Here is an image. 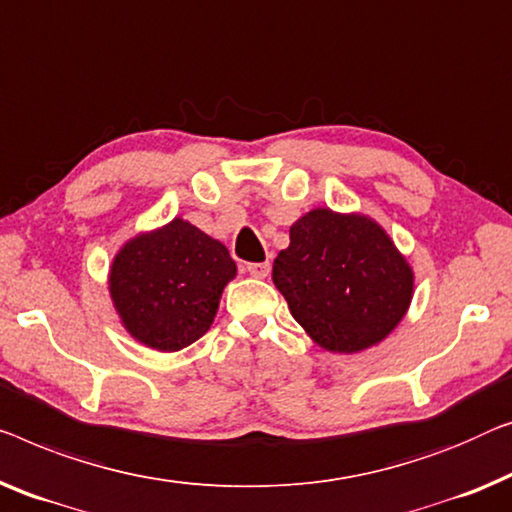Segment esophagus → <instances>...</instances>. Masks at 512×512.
I'll return each mask as SVG.
<instances>
[{
	"label": "esophagus",
	"mask_w": 512,
	"mask_h": 512,
	"mask_svg": "<svg viewBox=\"0 0 512 512\" xmlns=\"http://www.w3.org/2000/svg\"><path fill=\"white\" fill-rule=\"evenodd\" d=\"M247 272L254 274V277H258V279H263V277H268L270 263L268 261H265V263H247Z\"/></svg>",
	"instance_id": "esophagus-1"
}]
</instances>
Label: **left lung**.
Returning a JSON list of instances; mask_svg holds the SVG:
<instances>
[{
    "label": "left lung",
    "instance_id": "1",
    "mask_svg": "<svg viewBox=\"0 0 512 512\" xmlns=\"http://www.w3.org/2000/svg\"><path fill=\"white\" fill-rule=\"evenodd\" d=\"M272 281L295 321L332 353L383 342L413 298V270L390 235L365 214L316 207L291 226Z\"/></svg>",
    "mask_w": 512,
    "mask_h": 512
}]
</instances>
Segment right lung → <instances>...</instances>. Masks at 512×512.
I'll list each match as a JSON object with an SVG mask.
<instances>
[{
	"label": "right lung",
	"mask_w": 512,
	"mask_h": 512,
	"mask_svg": "<svg viewBox=\"0 0 512 512\" xmlns=\"http://www.w3.org/2000/svg\"><path fill=\"white\" fill-rule=\"evenodd\" d=\"M235 272L224 244L177 217L117 251L108 291L133 339L173 353L210 330Z\"/></svg>",
	"instance_id": "obj_1"
}]
</instances>
